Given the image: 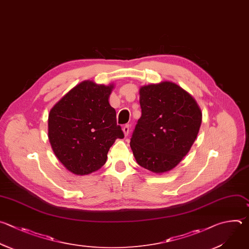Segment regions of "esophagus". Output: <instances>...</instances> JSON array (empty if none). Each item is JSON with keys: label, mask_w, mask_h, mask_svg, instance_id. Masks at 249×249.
Returning <instances> with one entry per match:
<instances>
[{"label": "esophagus", "mask_w": 249, "mask_h": 249, "mask_svg": "<svg viewBox=\"0 0 249 249\" xmlns=\"http://www.w3.org/2000/svg\"><path fill=\"white\" fill-rule=\"evenodd\" d=\"M122 130H123V132H124V135H125V136H128V135H129V131H130V126H129V125H125Z\"/></svg>", "instance_id": "obj_1"}]
</instances>
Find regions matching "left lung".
I'll return each instance as SVG.
<instances>
[{"label": "left lung", "mask_w": 249, "mask_h": 249, "mask_svg": "<svg viewBox=\"0 0 249 249\" xmlns=\"http://www.w3.org/2000/svg\"><path fill=\"white\" fill-rule=\"evenodd\" d=\"M142 116L130 146L140 166L153 173L168 172L190 151L202 114L196 100L172 82L140 89Z\"/></svg>", "instance_id": "8db88e82"}]
</instances>
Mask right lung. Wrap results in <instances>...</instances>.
Segmentation results:
<instances>
[{
    "label": "right lung",
    "mask_w": 249,
    "mask_h": 249,
    "mask_svg": "<svg viewBox=\"0 0 249 249\" xmlns=\"http://www.w3.org/2000/svg\"><path fill=\"white\" fill-rule=\"evenodd\" d=\"M113 85L83 81L70 90L49 114V140L63 166L88 175L104 166L116 139H123L116 111L108 98Z\"/></svg>",
    "instance_id": "1"
}]
</instances>
